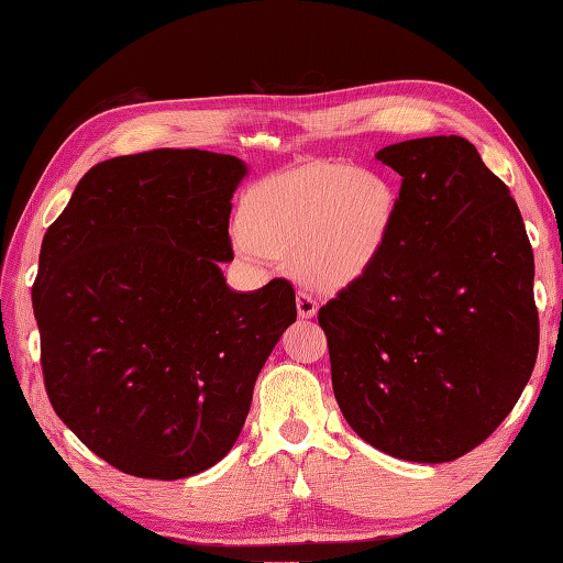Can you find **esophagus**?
<instances>
[{
    "label": "esophagus",
    "instance_id": "1",
    "mask_svg": "<svg viewBox=\"0 0 563 563\" xmlns=\"http://www.w3.org/2000/svg\"><path fill=\"white\" fill-rule=\"evenodd\" d=\"M296 308H298V316L306 318V320L318 316V301H316V298L310 296L308 291H298V296H296Z\"/></svg>",
    "mask_w": 563,
    "mask_h": 563
}]
</instances>
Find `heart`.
<instances>
[{"label":"heart","instance_id":"b5f03b06","mask_svg":"<svg viewBox=\"0 0 563 563\" xmlns=\"http://www.w3.org/2000/svg\"><path fill=\"white\" fill-rule=\"evenodd\" d=\"M393 217L395 195L383 176L328 164L257 187L243 223L250 253L294 257L303 282L342 289L378 260Z\"/></svg>","mask_w":563,"mask_h":563}]
</instances>
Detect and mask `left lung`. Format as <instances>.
Masks as SVG:
<instances>
[{
    "label": "left lung",
    "mask_w": 563,
    "mask_h": 563,
    "mask_svg": "<svg viewBox=\"0 0 563 563\" xmlns=\"http://www.w3.org/2000/svg\"><path fill=\"white\" fill-rule=\"evenodd\" d=\"M376 158L402 190L378 260L320 308L332 390L373 448L451 462L489 439L532 376V247L506 183L462 136Z\"/></svg>",
    "instance_id": "8db88e82"
}]
</instances>
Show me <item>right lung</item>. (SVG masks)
I'll return each instance as SVG.
<instances>
[{"label": "right lung", "instance_id": "obj_1", "mask_svg": "<svg viewBox=\"0 0 563 563\" xmlns=\"http://www.w3.org/2000/svg\"><path fill=\"white\" fill-rule=\"evenodd\" d=\"M245 176L241 158L202 148L118 156L45 233L33 284L45 390L120 472L170 482L227 457L296 322L289 282L233 291L221 272Z\"/></svg>", "mask_w": 563, "mask_h": 563}]
</instances>
